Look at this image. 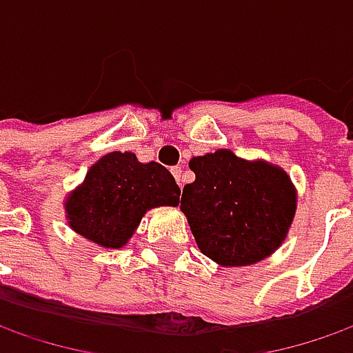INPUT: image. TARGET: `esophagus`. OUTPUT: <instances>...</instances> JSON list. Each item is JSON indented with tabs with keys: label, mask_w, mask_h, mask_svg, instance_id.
Listing matches in <instances>:
<instances>
[{
	"label": "esophagus",
	"mask_w": 353,
	"mask_h": 353,
	"mask_svg": "<svg viewBox=\"0 0 353 353\" xmlns=\"http://www.w3.org/2000/svg\"><path fill=\"white\" fill-rule=\"evenodd\" d=\"M172 174H174V177H176V181L181 185V181H183V176H181V168H172Z\"/></svg>",
	"instance_id": "obj_1"
}]
</instances>
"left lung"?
Segmentation results:
<instances>
[{
	"label": "left lung",
	"mask_w": 353,
	"mask_h": 353,
	"mask_svg": "<svg viewBox=\"0 0 353 353\" xmlns=\"http://www.w3.org/2000/svg\"><path fill=\"white\" fill-rule=\"evenodd\" d=\"M195 181L181 193L199 251L221 267H249L274 253L294 221L296 188L283 168L231 150L190 160Z\"/></svg>",
	"instance_id": "1"
}]
</instances>
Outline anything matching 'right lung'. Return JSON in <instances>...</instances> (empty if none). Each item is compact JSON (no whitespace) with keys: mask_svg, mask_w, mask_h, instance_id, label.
Masks as SVG:
<instances>
[{"mask_svg":"<svg viewBox=\"0 0 353 353\" xmlns=\"http://www.w3.org/2000/svg\"><path fill=\"white\" fill-rule=\"evenodd\" d=\"M179 188L158 161H138L132 152H110L90 165L65 199L69 227L104 249H122L154 207H176Z\"/></svg>","mask_w":353,"mask_h":353,"instance_id":"add662e5","label":"right lung"}]
</instances>
